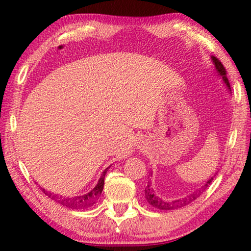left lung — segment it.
<instances>
[{
	"instance_id": "1",
	"label": "left lung",
	"mask_w": 251,
	"mask_h": 251,
	"mask_svg": "<svg viewBox=\"0 0 251 251\" xmlns=\"http://www.w3.org/2000/svg\"><path fill=\"white\" fill-rule=\"evenodd\" d=\"M211 61L215 64V67H216V70H217L218 74L222 76V78L225 82V84L227 85L228 90H230V84H229V80H228L227 75H226V69H225L224 65L222 64V62H220L219 59L215 56H211ZM212 179H214V176L209 178V180H207L205 182V185H203L201 189L197 190V192L190 194L189 196H187L185 198L176 199V201H164V199L159 198L155 194L154 189L151 188L150 181H148L147 186L145 187V190H144L145 193L144 194H145V199L147 201V202L150 203V205H151L152 207H155V208H157V209H160V210H174V209H178V208L188 205L189 202H192L197 197L201 196V194L203 192V190H206L208 187H209Z\"/></svg>"
}]
</instances>
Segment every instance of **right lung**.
<instances>
[{
	"label": "right lung",
	"instance_id": "obj_1",
	"mask_svg": "<svg viewBox=\"0 0 251 251\" xmlns=\"http://www.w3.org/2000/svg\"><path fill=\"white\" fill-rule=\"evenodd\" d=\"M108 171V168H106L105 171L101 174L97 185L93 188L90 193L85 195H79V196H74V197H65L62 196V195H56L44 188H41L42 192H43L46 196H49L50 199H53L54 201H56L61 205L65 206L67 208H72V209H84V208H87L92 205H94L97 199L100 196L101 192H103L104 188V178L106 175V172Z\"/></svg>",
	"mask_w": 251,
	"mask_h": 251
}]
</instances>
